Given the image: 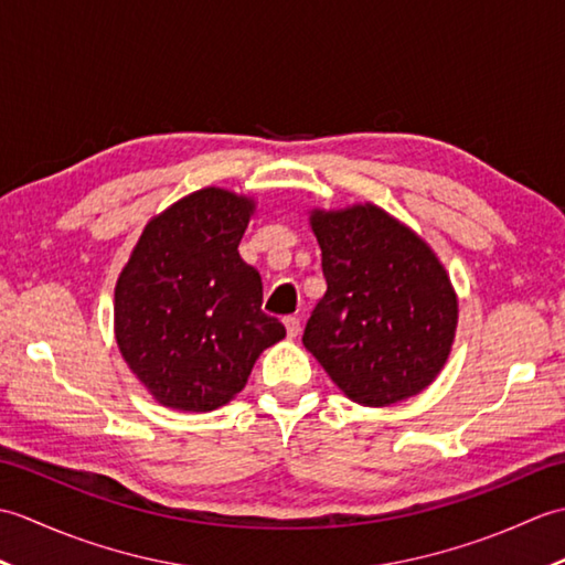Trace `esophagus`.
Returning <instances> with one entry per match:
<instances>
[{
  "label": "esophagus",
  "mask_w": 565,
  "mask_h": 565,
  "mask_svg": "<svg viewBox=\"0 0 565 565\" xmlns=\"http://www.w3.org/2000/svg\"><path fill=\"white\" fill-rule=\"evenodd\" d=\"M284 326H286V334H289L291 340H296L298 334H301V320H298L296 316L284 318Z\"/></svg>",
  "instance_id": "34e87169"
}]
</instances>
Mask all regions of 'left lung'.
<instances>
[{
	"label": "left lung",
	"instance_id": "1",
	"mask_svg": "<svg viewBox=\"0 0 565 565\" xmlns=\"http://www.w3.org/2000/svg\"><path fill=\"white\" fill-rule=\"evenodd\" d=\"M328 291L308 318L306 350L359 405L425 391L451 352L459 301L444 264L374 203L310 211Z\"/></svg>",
	"mask_w": 565,
	"mask_h": 565
}]
</instances>
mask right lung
<instances>
[{"label": "right lung", "mask_w": 565, "mask_h": 565, "mask_svg": "<svg viewBox=\"0 0 565 565\" xmlns=\"http://www.w3.org/2000/svg\"><path fill=\"white\" fill-rule=\"evenodd\" d=\"M255 201L206 186L146 225L116 281L126 364L164 407L209 413L245 388L257 356L286 338L262 313L259 271L237 252Z\"/></svg>", "instance_id": "obj_1"}]
</instances>
